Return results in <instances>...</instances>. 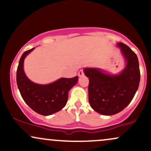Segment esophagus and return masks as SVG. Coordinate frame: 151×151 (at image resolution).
<instances>
[{
    "instance_id": "obj_1",
    "label": "esophagus",
    "mask_w": 151,
    "mask_h": 151,
    "mask_svg": "<svg viewBox=\"0 0 151 151\" xmlns=\"http://www.w3.org/2000/svg\"><path fill=\"white\" fill-rule=\"evenodd\" d=\"M78 75L79 76V77H82V76L84 75V70H79V73H78Z\"/></svg>"
}]
</instances>
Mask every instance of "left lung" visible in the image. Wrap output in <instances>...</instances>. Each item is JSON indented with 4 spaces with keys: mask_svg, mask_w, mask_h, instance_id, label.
Wrapping results in <instances>:
<instances>
[{
    "mask_svg": "<svg viewBox=\"0 0 151 151\" xmlns=\"http://www.w3.org/2000/svg\"><path fill=\"white\" fill-rule=\"evenodd\" d=\"M118 45L126 61V66L119 75H109L95 68H85L89 77V101L98 113L114 115L124 110L134 97L139 86V63L136 53L122 42Z\"/></svg>",
    "mask_w": 151,
    "mask_h": 151,
    "instance_id": "8db88e82",
    "label": "left lung"
}]
</instances>
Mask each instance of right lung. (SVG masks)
<instances>
[{
	"label": "right lung",
	"mask_w": 151,
	"mask_h": 151,
	"mask_svg": "<svg viewBox=\"0 0 151 151\" xmlns=\"http://www.w3.org/2000/svg\"><path fill=\"white\" fill-rule=\"evenodd\" d=\"M34 47L22 54L17 69L16 81L22 98L32 110L43 116L56 113L65 107L71 88L77 84L78 77L61 78L46 85L37 84L26 77L23 70L25 57Z\"/></svg>",
	"instance_id": "add662e5"
}]
</instances>
